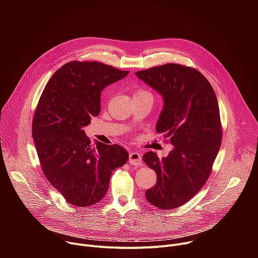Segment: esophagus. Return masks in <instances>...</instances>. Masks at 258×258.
Returning a JSON list of instances; mask_svg holds the SVG:
<instances>
[{
    "instance_id": "1",
    "label": "esophagus",
    "mask_w": 258,
    "mask_h": 258,
    "mask_svg": "<svg viewBox=\"0 0 258 258\" xmlns=\"http://www.w3.org/2000/svg\"><path fill=\"white\" fill-rule=\"evenodd\" d=\"M128 161L131 164L133 165H141L142 164V157H141V154L137 151H133L130 153V156H128Z\"/></svg>"
}]
</instances>
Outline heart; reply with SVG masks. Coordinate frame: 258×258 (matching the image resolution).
<instances>
[{
    "label": "heart",
    "instance_id": "b5f03b06",
    "mask_svg": "<svg viewBox=\"0 0 258 258\" xmlns=\"http://www.w3.org/2000/svg\"><path fill=\"white\" fill-rule=\"evenodd\" d=\"M134 98H147V99H150V100L153 101V96H152V94H151L149 91L144 90V89H138V90L135 92Z\"/></svg>",
    "mask_w": 258,
    "mask_h": 258
}]
</instances>
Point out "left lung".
Returning <instances> with one entry per match:
<instances>
[{"mask_svg":"<svg viewBox=\"0 0 258 258\" xmlns=\"http://www.w3.org/2000/svg\"><path fill=\"white\" fill-rule=\"evenodd\" d=\"M136 76L162 97L156 131L173 146L161 159L153 151L144 154L145 163L157 174L146 199L160 209L176 208L204 186L218 153L222 126L217 99L202 73L187 66L168 63Z\"/></svg>","mask_w":258,"mask_h":258,"instance_id":"left-lung-1","label":"left lung"}]
</instances>
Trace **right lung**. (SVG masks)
<instances>
[{
	"label": "right lung",
	"mask_w": 258,
	"mask_h": 258,
	"mask_svg": "<svg viewBox=\"0 0 258 258\" xmlns=\"http://www.w3.org/2000/svg\"><path fill=\"white\" fill-rule=\"evenodd\" d=\"M100 62L72 61L48 82L36 107L32 138L44 174L70 204L87 207L103 199L112 171L125 164L128 153L119 145L96 141L84 127L101 111V92L125 78Z\"/></svg>",
	"instance_id": "1"
}]
</instances>
